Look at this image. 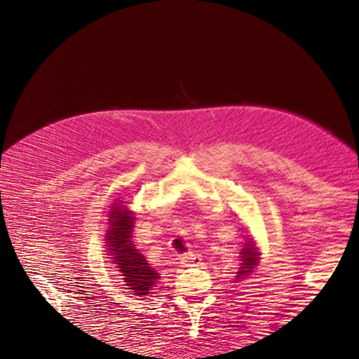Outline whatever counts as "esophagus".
<instances>
[{"label": "esophagus", "instance_id": "obj_1", "mask_svg": "<svg viewBox=\"0 0 359 359\" xmlns=\"http://www.w3.org/2000/svg\"><path fill=\"white\" fill-rule=\"evenodd\" d=\"M201 260H202V256L199 253L189 252L181 257V264H184V265H198V264H201Z\"/></svg>", "mask_w": 359, "mask_h": 359}]
</instances>
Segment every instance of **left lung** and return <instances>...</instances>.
<instances>
[{"label": "left lung", "instance_id": "1", "mask_svg": "<svg viewBox=\"0 0 359 359\" xmlns=\"http://www.w3.org/2000/svg\"><path fill=\"white\" fill-rule=\"evenodd\" d=\"M241 264L240 268H238V273L235 276V281L240 283V281H244L250 274L253 273L256 266L259 265L260 260V253L257 252V248L255 243L252 241V238L244 244V248H241Z\"/></svg>", "mask_w": 359, "mask_h": 359}]
</instances>
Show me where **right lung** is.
<instances>
[{"label":"right lung","mask_w":359,"mask_h":359,"mask_svg":"<svg viewBox=\"0 0 359 359\" xmlns=\"http://www.w3.org/2000/svg\"><path fill=\"white\" fill-rule=\"evenodd\" d=\"M128 202H115L109 211L107 219V231L104 243L107 252L111 255L112 264H116L119 273L124 277V283L128 290L133 292L136 297L148 295L149 290L157 285L160 280L158 273L151 268L140 255L135 244L132 243V233L135 227V212L127 208Z\"/></svg>","instance_id":"1"}]
</instances>
